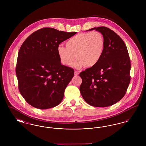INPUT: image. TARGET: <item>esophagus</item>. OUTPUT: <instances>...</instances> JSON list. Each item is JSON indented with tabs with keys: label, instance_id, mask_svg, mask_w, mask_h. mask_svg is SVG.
I'll return each mask as SVG.
<instances>
[{
	"label": "esophagus",
	"instance_id": "1",
	"mask_svg": "<svg viewBox=\"0 0 146 146\" xmlns=\"http://www.w3.org/2000/svg\"><path fill=\"white\" fill-rule=\"evenodd\" d=\"M79 72H78V71H76H76H75V72H74V75H75V76H78V75H79Z\"/></svg>",
	"mask_w": 146,
	"mask_h": 146
}]
</instances>
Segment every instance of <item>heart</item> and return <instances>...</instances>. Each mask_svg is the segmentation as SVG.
Returning <instances> with one entry per match:
<instances>
[{"instance_id": "1", "label": "heart", "mask_w": 146, "mask_h": 146, "mask_svg": "<svg viewBox=\"0 0 146 146\" xmlns=\"http://www.w3.org/2000/svg\"><path fill=\"white\" fill-rule=\"evenodd\" d=\"M66 46L60 45L57 48L58 55L63 64L71 66L77 57L78 60L73 64L74 67H93L103 55L104 37L98 31L80 33L67 40Z\"/></svg>"}]
</instances>
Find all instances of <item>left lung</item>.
<instances>
[{"mask_svg":"<svg viewBox=\"0 0 146 146\" xmlns=\"http://www.w3.org/2000/svg\"><path fill=\"white\" fill-rule=\"evenodd\" d=\"M93 29L104 35V51L96 65L80 73V91L88 104L105 107L124 96L130 82L131 62L125 42L116 33L104 26L89 31Z\"/></svg>","mask_w":146,"mask_h":146,"instance_id":"8db88e82","label":"left lung"}]
</instances>
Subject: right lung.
Returning a JSON list of instances; mask_svg holds the SVG:
<instances>
[{
    "label": "right lung",
    "mask_w": 146,
    "mask_h": 146,
    "mask_svg": "<svg viewBox=\"0 0 146 146\" xmlns=\"http://www.w3.org/2000/svg\"><path fill=\"white\" fill-rule=\"evenodd\" d=\"M76 33L45 27L31 34L23 42L16 74L20 92L28 104L45 110L62 101L74 70L61 64L57 48Z\"/></svg>",
    "instance_id": "right-lung-1"
}]
</instances>
